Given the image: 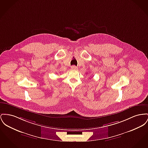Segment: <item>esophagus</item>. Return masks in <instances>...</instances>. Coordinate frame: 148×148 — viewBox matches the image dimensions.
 <instances>
[{
    "label": "esophagus",
    "instance_id": "34e87169",
    "mask_svg": "<svg viewBox=\"0 0 148 148\" xmlns=\"http://www.w3.org/2000/svg\"><path fill=\"white\" fill-rule=\"evenodd\" d=\"M71 69H77V67L76 66H75V65H73V66H71Z\"/></svg>",
    "mask_w": 148,
    "mask_h": 148
}]
</instances>
